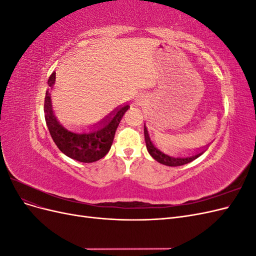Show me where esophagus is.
I'll list each match as a JSON object with an SVG mask.
<instances>
[{"instance_id":"1","label":"esophagus","mask_w":256,"mask_h":256,"mask_svg":"<svg viewBox=\"0 0 256 256\" xmlns=\"http://www.w3.org/2000/svg\"><path fill=\"white\" fill-rule=\"evenodd\" d=\"M140 102H141V99H140Z\"/></svg>"}]
</instances>
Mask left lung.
I'll return each instance as SVG.
<instances>
[{"label": "left lung", "instance_id": "obj_1", "mask_svg": "<svg viewBox=\"0 0 256 256\" xmlns=\"http://www.w3.org/2000/svg\"><path fill=\"white\" fill-rule=\"evenodd\" d=\"M144 136H145V143H146V147L147 150H148L150 156L158 161L159 164H162L164 166H184L187 164L189 162L196 160V158H198L200 154L204 152V150H200V152L193 154V156L190 157H172V156H168V154H164L162 152H160L158 148L154 147V145L152 143L150 138L148 136V131H147L146 127H144Z\"/></svg>", "mask_w": 256, "mask_h": 256}]
</instances>
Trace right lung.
Here are the masks:
<instances>
[{
    "mask_svg": "<svg viewBox=\"0 0 256 256\" xmlns=\"http://www.w3.org/2000/svg\"><path fill=\"white\" fill-rule=\"evenodd\" d=\"M56 81V72H53L48 80L49 86L52 88ZM129 109V106H124L118 109L102 122L100 128L88 134L70 132L56 120L53 115L51 106V97L49 92H46L44 98V118L52 140L58 150L67 157L76 161L90 164L104 158L109 152L116 128H118L122 115Z\"/></svg>",
    "mask_w": 256,
    "mask_h": 256,
    "instance_id": "obj_1",
    "label": "right lung"
}]
</instances>
